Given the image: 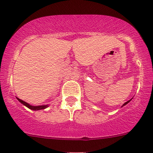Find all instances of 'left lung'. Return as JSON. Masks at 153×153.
Returning a JSON list of instances; mask_svg holds the SVG:
<instances>
[{
  "mask_svg": "<svg viewBox=\"0 0 153 153\" xmlns=\"http://www.w3.org/2000/svg\"><path fill=\"white\" fill-rule=\"evenodd\" d=\"M130 101H131V100H128V101H127V102H125V103H124V104H123V105H122V106H123V105H126V104H127V103H128V102H130Z\"/></svg>",
  "mask_w": 153,
  "mask_h": 153,
  "instance_id": "8db88e82",
  "label": "left lung"
}]
</instances>
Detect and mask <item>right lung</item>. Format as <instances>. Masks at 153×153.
Returning a JSON list of instances; mask_svg holds the SVG:
<instances>
[{"mask_svg": "<svg viewBox=\"0 0 153 153\" xmlns=\"http://www.w3.org/2000/svg\"><path fill=\"white\" fill-rule=\"evenodd\" d=\"M16 98H17V100L19 101V102H22L23 105H25V106H27V108H29L30 109H31V110H36V111H37V110L45 109V108H46L47 107H48V105H37V106H33V105H30L29 103L26 102L25 101L19 99V98H18V97H16Z\"/></svg>", "mask_w": 153, "mask_h": 153, "instance_id": "add662e5", "label": "right lung"}]
</instances>
